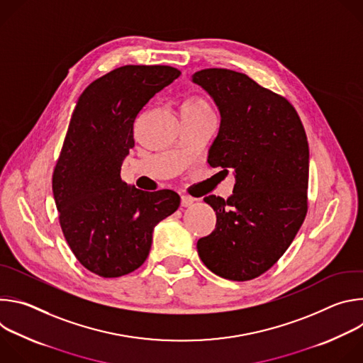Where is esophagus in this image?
Wrapping results in <instances>:
<instances>
[{
  "mask_svg": "<svg viewBox=\"0 0 363 363\" xmlns=\"http://www.w3.org/2000/svg\"><path fill=\"white\" fill-rule=\"evenodd\" d=\"M194 198L192 196H188V195H182L181 196V205L185 206V208H188V206H191L194 203Z\"/></svg>",
  "mask_w": 363,
  "mask_h": 363,
  "instance_id": "34e87169",
  "label": "esophagus"
}]
</instances>
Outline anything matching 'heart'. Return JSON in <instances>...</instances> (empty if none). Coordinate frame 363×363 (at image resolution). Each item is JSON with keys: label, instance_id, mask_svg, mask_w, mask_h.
Wrapping results in <instances>:
<instances>
[{"label": "heart", "instance_id": "b5f03b06", "mask_svg": "<svg viewBox=\"0 0 363 363\" xmlns=\"http://www.w3.org/2000/svg\"><path fill=\"white\" fill-rule=\"evenodd\" d=\"M181 113H213L210 103L201 96H192L184 100L181 105Z\"/></svg>", "mask_w": 363, "mask_h": 363}]
</instances>
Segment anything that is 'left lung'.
<instances>
[{"label": "left lung", "mask_w": 363, "mask_h": 363, "mask_svg": "<svg viewBox=\"0 0 363 363\" xmlns=\"http://www.w3.org/2000/svg\"><path fill=\"white\" fill-rule=\"evenodd\" d=\"M192 82L220 111L208 152L213 168L234 171L233 195L205 196L216 230L196 242L202 263L220 277L247 281L286 252L307 213L308 143L291 103L247 74L205 69Z\"/></svg>", "instance_id": "1"}]
</instances>
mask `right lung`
<instances>
[{
    "mask_svg": "<svg viewBox=\"0 0 363 363\" xmlns=\"http://www.w3.org/2000/svg\"><path fill=\"white\" fill-rule=\"evenodd\" d=\"M181 76L169 66H123L80 94L53 172L62 231L83 267L121 277L149 255L152 233L181 202L171 189L140 191L121 178L146 103Z\"/></svg>",
    "mask_w": 363,
    "mask_h": 363,
    "instance_id": "add662e5",
    "label": "right lung"
}]
</instances>
